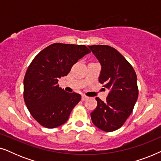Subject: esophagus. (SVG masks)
Masks as SVG:
<instances>
[{
    "mask_svg": "<svg viewBox=\"0 0 161 161\" xmlns=\"http://www.w3.org/2000/svg\"><path fill=\"white\" fill-rule=\"evenodd\" d=\"M86 99H88V97H86V95H82V97H81V100H82L83 101H84L86 100Z\"/></svg>",
    "mask_w": 161,
    "mask_h": 161,
    "instance_id": "obj_1",
    "label": "esophagus"
}]
</instances>
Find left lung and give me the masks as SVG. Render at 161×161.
<instances>
[{
	"label": "left lung",
	"instance_id": "obj_1",
	"mask_svg": "<svg viewBox=\"0 0 161 161\" xmlns=\"http://www.w3.org/2000/svg\"><path fill=\"white\" fill-rule=\"evenodd\" d=\"M101 64L99 81L110 90L106 101L96 97L97 105L91 113L93 124L105 132L122 126L137 101V76L133 67L115 48L108 45L89 46Z\"/></svg>",
	"mask_w": 161,
	"mask_h": 161
}]
</instances>
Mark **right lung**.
I'll use <instances>...</instances> for the list:
<instances>
[{
  "instance_id": "obj_1",
  "label": "right lung",
  "mask_w": 161,
  "mask_h": 161,
  "mask_svg": "<svg viewBox=\"0 0 161 161\" xmlns=\"http://www.w3.org/2000/svg\"><path fill=\"white\" fill-rule=\"evenodd\" d=\"M90 52L85 45L54 43L33 59L24 78V100L30 114L42 126L55 128L64 124L80 102V94L65 92L58 81Z\"/></svg>"
}]
</instances>
